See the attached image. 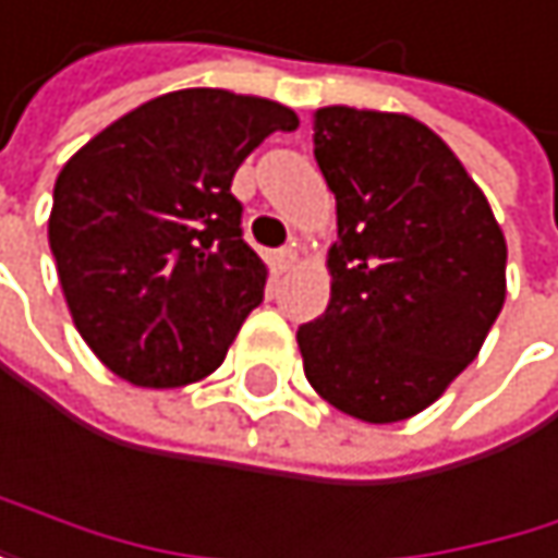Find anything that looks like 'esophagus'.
I'll use <instances>...</instances> for the list:
<instances>
[{
    "label": "esophagus",
    "instance_id": "1",
    "mask_svg": "<svg viewBox=\"0 0 558 558\" xmlns=\"http://www.w3.org/2000/svg\"><path fill=\"white\" fill-rule=\"evenodd\" d=\"M295 256H299V253H295V246H282V250H276V253H272V263H276V269H279V272H286V269H292Z\"/></svg>",
    "mask_w": 558,
    "mask_h": 558
}]
</instances>
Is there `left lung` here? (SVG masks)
Here are the masks:
<instances>
[{"label":"left lung","mask_w":558,"mask_h":558,"mask_svg":"<svg viewBox=\"0 0 558 558\" xmlns=\"http://www.w3.org/2000/svg\"><path fill=\"white\" fill-rule=\"evenodd\" d=\"M312 131L338 243L328 308L295 335L305 378L341 414L408 421L447 391L497 322L507 240L427 124L331 105Z\"/></svg>","instance_id":"left-lung-1"}]
</instances>
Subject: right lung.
I'll use <instances>...</instances> for the list:
<instances>
[{"instance_id":"obj_1","label":"right lung","mask_w":558,"mask_h":558,"mask_svg":"<svg viewBox=\"0 0 558 558\" xmlns=\"http://www.w3.org/2000/svg\"><path fill=\"white\" fill-rule=\"evenodd\" d=\"M292 108L223 88L160 95L95 134L54 180L48 246L92 352L137 388L214 375L263 302L243 243L240 163Z\"/></svg>"}]
</instances>
